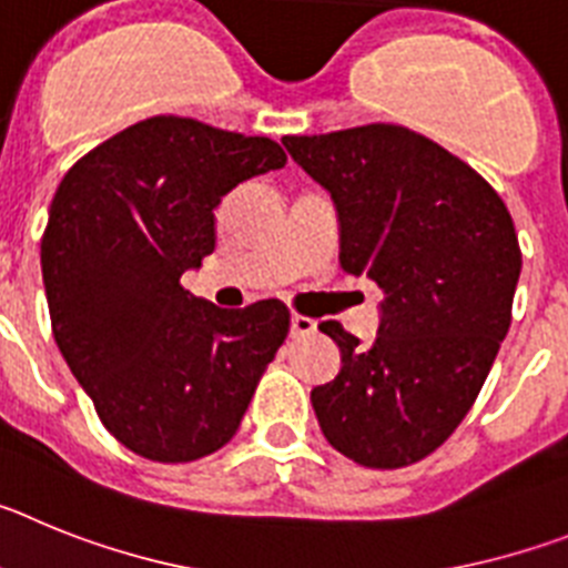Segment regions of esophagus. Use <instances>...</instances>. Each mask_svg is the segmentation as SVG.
Listing matches in <instances>:
<instances>
[{"label":"esophagus","instance_id":"1","mask_svg":"<svg viewBox=\"0 0 568 568\" xmlns=\"http://www.w3.org/2000/svg\"><path fill=\"white\" fill-rule=\"evenodd\" d=\"M315 333V321L307 318V315H293L290 318V335L293 338H298V335H310Z\"/></svg>","mask_w":568,"mask_h":568}]
</instances>
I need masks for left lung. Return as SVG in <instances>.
<instances>
[{
    "label": "left lung",
    "instance_id": "left-lung-1",
    "mask_svg": "<svg viewBox=\"0 0 568 568\" xmlns=\"http://www.w3.org/2000/svg\"><path fill=\"white\" fill-rule=\"evenodd\" d=\"M333 195L346 273L384 290L369 346L338 321L341 373L313 389L321 433L369 469H400L458 429L511 324L520 278L500 195L458 155L400 124L284 135Z\"/></svg>",
    "mask_w": 568,
    "mask_h": 568
}]
</instances>
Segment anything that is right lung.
<instances>
[{"label":"right lung","mask_w":568,"mask_h":568,"mask_svg":"<svg viewBox=\"0 0 568 568\" xmlns=\"http://www.w3.org/2000/svg\"><path fill=\"white\" fill-rule=\"evenodd\" d=\"M287 164L273 139L153 115L64 173L42 235L59 353L130 453L187 464L239 429L290 333L278 298L222 310L182 287L224 195Z\"/></svg>","instance_id":"right-lung-1"}]
</instances>
